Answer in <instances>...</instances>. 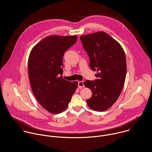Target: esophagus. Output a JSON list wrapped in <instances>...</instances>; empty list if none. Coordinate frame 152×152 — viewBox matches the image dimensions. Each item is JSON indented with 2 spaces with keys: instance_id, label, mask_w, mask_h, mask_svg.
I'll list each match as a JSON object with an SVG mask.
<instances>
[{
  "instance_id": "esophagus-1",
  "label": "esophagus",
  "mask_w": 152,
  "mask_h": 152,
  "mask_svg": "<svg viewBox=\"0 0 152 152\" xmlns=\"http://www.w3.org/2000/svg\"><path fill=\"white\" fill-rule=\"evenodd\" d=\"M78 87L79 88H82L83 87H84V84H83V82L82 81H80L78 83Z\"/></svg>"
}]
</instances>
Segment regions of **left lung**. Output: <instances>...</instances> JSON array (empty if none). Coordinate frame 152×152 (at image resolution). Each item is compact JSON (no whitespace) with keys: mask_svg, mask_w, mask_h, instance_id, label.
<instances>
[{"mask_svg":"<svg viewBox=\"0 0 152 152\" xmlns=\"http://www.w3.org/2000/svg\"><path fill=\"white\" fill-rule=\"evenodd\" d=\"M80 38L89 56L90 66L97 73L94 81L87 80L83 83L92 92V96L86 101L87 105L94 111H105L118 100L124 84L125 52L118 42L103 31Z\"/></svg>","mask_w":152,"mask_h":152,"instance_id":"8db88e82","label":"left lung"}]
</instances>
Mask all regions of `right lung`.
I'll list each match as a JSON object with an SVG mask.
<instances>
[{
  "mask_svg": "<svg viewBox=\"0 0 152 152\" xmlns=\"http://www.w3.org/2000/svg\"><path fill=\"white\" fill-rule=\"evenodd\" d=\"M76 35H50L38 42L30 53L28 73L34 96L40 105L53 114L68 107L77 88V82L62 78L63 56L75 44Z\"/></svg>",
  "mask_w": 152,
  "mask_h": 152,
  "instance_id": "1",
  "label": "right lung"
}]
</instances>
